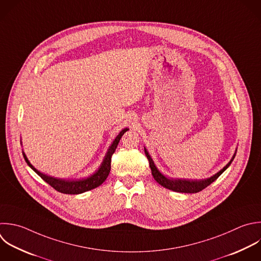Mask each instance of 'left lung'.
<instances>
[{
    "label": "left lung",
    "mask_w": 261,
    "mask_h": 261,
    "mask_svg": "<svg viewBox=\"0 0 261 261\" xmlns=\"http://www.w3.org/2000/svg\"><path fill=\"white\" fill-rule=\"evenodd\" d=\"M145 154L149 160V165L152 171V175L155 178V180L161 185L162 187L169 189L171 191L174 192H178V193H198L200 191H202L203 189H205L206 187H208L210 184H212L214 180H216V178L230 165V163L232 162L236 153L233 154L232 158L230 159V161L221 169L219 170L217 173H215L214 175L206 178V179H200V180H190V179H173V178H167L166 176H164L156 167V165L154 164V161L152 160L151 156L149 155L147 149L145 148Z\"/></svg>",
    "instance_id": "obj_1"
}]
</instances>
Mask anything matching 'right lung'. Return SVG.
I'll list each match as a JSON object with an SVG mask.
<instances>
[{"mask_svg":"<svg viewBox=\"0 0 261 261\" xmlns=\"http://www.w3.org/2000/svg\"><path fill=\"white\" fill-rule=\"evenodd\" d=\"M126 130H128V128H124L118 134V136L115 138V140L109 147V149L105 155V158H104L103 162L101 163L100 167L98 168V170H96L91 176H89L87 178L77 179V180H69V179L66 180V179H60V178H56L53 176H49L47 174L40 172L37 168H35L31 164V162L29 161V159L24 153H23V157H24L27 163L29 164V166L35 172H37L46 182H48L52 188H54L56 191L63 193V194H70V195L82 194V193H85L87 191H90V190H93V189L99 187L100 185H102L105 181V179L107 178V176L110 172V169H111V157H112L113 153L115 152V149L117 148V145H118L121 137L123 136V134Z\"/></svg>","mask_w":261,"mask_h":261,"instance_id":"obj_1","label":"right lung"}]
</instances>
